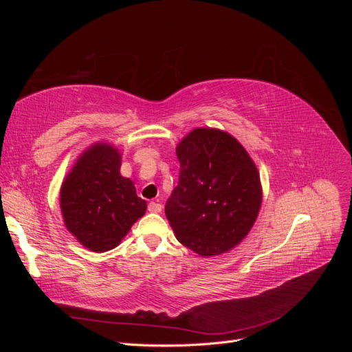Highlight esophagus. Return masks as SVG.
<instances>
[{
    "label": "esophagus",
    "instance_id": "34e87169",
    "mask_svg": "<svg viewBox=\"0 0 352 352\" xmlns=\"http://www.w3.org/2000/svg\"><path fill=\"white\" fill-rule=\"evenodd\" d=\"M162 210H163V206L158 204V202L151 201L150 204H148V211L150 212H162Z\"/></svg>",
    "mask_w": 352,
    "mask_h": 352
}]
</instances>
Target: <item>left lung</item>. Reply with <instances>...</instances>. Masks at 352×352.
Instances as JSON below:
<instances>
[{
  "instance_id": "8db88e82",
  "label": "left lung",
  "mask_w": 352,
  "mask_h": 352,
  "mask_svg": "<svg viewBox=\"0 0 352 352\" xmlns=\"http://www.w3.org/2000/svg\"><path fill=\"white\" fill-rule=\"evenodd\" d=\"M179 184L166 202L177 241L211 257L248 235L261 207L257 167L228 132L198 127L176 146Z\"/></svg>"
}]
</instances>
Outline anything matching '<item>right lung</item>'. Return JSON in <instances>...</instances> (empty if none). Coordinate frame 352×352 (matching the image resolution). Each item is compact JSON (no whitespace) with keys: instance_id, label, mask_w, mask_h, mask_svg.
<instances>
[{"instance_id":"add662e5","label":"right lung","mask_w":352,"mask_h":352,"mask_svg":"<svg viewBox=\"0 0 352 352\" xmlns=\"http://www.w3.org/2000/svg\"><path fill=\"white\" fill-rule=\"evenodd\" d=\"M120 166L119 150L94 144L76 160L60 189L67 230L94 252L116 248L145 214V199L136 195L132 180L120 175Z\"/></svg>"}]
</instances>
